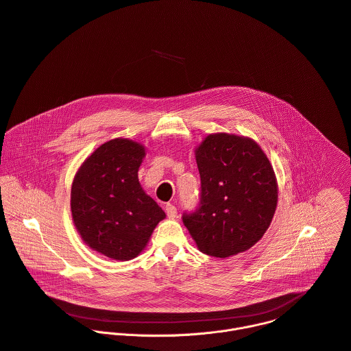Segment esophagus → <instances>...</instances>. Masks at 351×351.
<instances>
[{
	"mask_svg": "<svg viewBox=\"0 0 351 351\" xmlns=\"http://www.w3.org/2000/svg\"><path fill=\"white\" fill-rule=\"evenodd\" d=\"M165 212H167V216H168L169 219H173V217H176V215H178V209H176V206L172 205V204H167V205H165Z\"/></svg>",
	"mask_w": 351,
	"mask_h": 351,
	"instance_id": "1",
	"label": "esophagus"
}]
</instances>
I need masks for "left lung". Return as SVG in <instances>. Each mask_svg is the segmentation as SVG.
I'll return each mask as SVG.
<instances>
[{
  "label": "left lung",
  "mask_w": 351,
  "mask_h": 351,
  "mask_svg": "<svg viewBox=\"0 0 351 351\" xmlns=\"http://www.w3.org/2000/svg\"><path fill=\"white\" fill-rule=\"evenodd\" d=\"M199 206L183 223L202 254L228 258L254 247L269 228L278 199L274 169L245 136L208 135L195 149Z\"/></svg>",
  "instance_id": "obj_1"
}]
</instances>
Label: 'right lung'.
Instances as JSON below:
<instances>
[{
    "mask_svg": "<svg viewBox=\"0 0 351 351\" xmlns=\"http://www.w3.org/2000/svg\"><path fill=\"white\" fill-rule=\"evenodd\" d=\"M145 156V146L138 142L108 141L82 162L71 184L70 206L78 234L89 248L114 261L136 258L165 217L139 183Z\"/></svg>",
    "mask_w": 351,
    "mask_h": 351,
    "instance_id": "right-lung-1",
    "label": "right lung"
}]
</instances>
